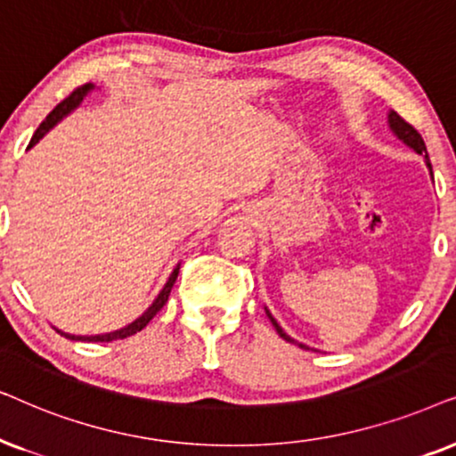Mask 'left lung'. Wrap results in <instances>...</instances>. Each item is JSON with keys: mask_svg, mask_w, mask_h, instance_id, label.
Returning a JSON list of instances; mask_svg holds the SVG:
<instances>
[{"mask_svg": "<svg viewBox=\"0 0 456 456\" xmlns=\"http://www.w3.org/2000/svg\"><path fill=\"white\" fill-rule=\"evenodd\" d=\"M387 125H390V129H392V133L394 135H396L400 142H404L406 145H409V148H412L417 151V154H421L423 158H426V165H428V168H429V173H432V162H429V156H428V150H426V142H423V137L419 135V131L415 129V126L412 125H409L406 123V120L400 117L398 112H394V110H390V114H387ZM434 175V173H432ZM266 314H269V319H271V323H273V327H275L277 330V333L279 336H281L285 342H291V344H298L300 348H306L305 344H300V342H296L294 338H289L288 333H285L281 327H279V323L275 319H273V314L266 311Z\"/></svg>", "mask_w": 456, "mask_h": 456, "instance_id": "8db88e82", "label": "left lung"}]
</instances>
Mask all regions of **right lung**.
Wrapping results in <instances>:
<instances>
[{
  "instance_id": "1",
  "label": "right lung",
  "mask_w": 456,
  "mask_h": 456,
  "mask_svg": "<svg viewBox=\"0 0 456 456\" xmlns=\"http://www.w3.org/2000/svg\"><path fill=\"white\" fill-rule=\"evenodd\" d=\"M91 89H94V85L87 83V85H83V87H78V89L72 91V94H70L69 97H66V100L60 102V104H58L56 108H53V110H52L50 114H47V118L44 120V123L39 125V129L35 131V135L30 137L28 148H33V145L37 143L39 139L44 137L45 133L50 131L53 125H58L60 120H62V118L66 117V114L75 110V108L83 102V97L87 95V91H91ZM177 275H179V265L175 266V271L171 273V277H168L167 285H165V288H162L160 294H158V298H156L154 302H151V306L148 308V311H145L139 319L133 321V323H129L126 327H123V330H118V331H110V333H102V336H70V333H64V331H60V330H56V331L60 333V336H64V338H69V339H81V342H112V339H123V338H129V336H133V333L142 331L143 327L148 325L150 321L156 317V313L160 311V308L167 305L168 296H171L173 285H175V281H177Z\"/></svg>"
}]
</instances>
